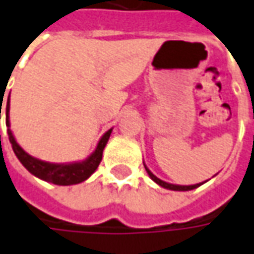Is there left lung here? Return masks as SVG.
<instances>
[{
  "label": "left lung",
  "mask_w": 254,
  "mask_h": 254,
  "mask_svg": "<svg viewBox=\"0 0 254 254\" xmlns=\"http://www.w3.org/2000/svg\"><path fill=\"white\" fill-rule=\"evenodd\" d=\"M143 164H144V161H143ZM144 168H146V171H147V174H149V177L156 182L157 185H160L161 188H164V189H170V190H178V192H186V190H192V189H196V188H199L200 185H203V184H206L207 181H204V182H200V184H196V185H175V184H168V182H165V181H163V179H160V178H157L151 171L147 168V165L144 164ZM217 175V174H215Z\"/></svg>",
  "instance_id": "8db88e82"
}]
</instances>
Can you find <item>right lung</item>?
<instances>
[{
  "label": "right lung",
  "instance_id": "add662e5",
  "mask_svg": "<svg viewBox=\"0 0 254 254\" xmlns=\"http://www.w3.org/2000/svg\"><path fill=\"white\" fill-rule=\"evenodd\" d=\"M4 98L1 96V101ZM1 105H2V103L0 104V120ZM9 107H11V103H9V96H8V101H6V127H8V136H9V141L12 144V150H13L15 156L18 157L19 161L22 163V165L32 175L37 177L41 181L54 184V185L69 186L77 185V184L83 182L86 179H89L93 175V172L97 170L98 164L103 158V151H104L105 144H107V141L110 139V134L113 132V127L108 129L101 136V139L98 140L94 151L87 158H84L82 161H73V163H48V161H43V160H39L36 157L30 156L29 153H26L25 150L19 146V143L16 141L11 130Z\"/></svg>",
  "mask_w": 254,
  "mask_h": 254
}]
</instances>
